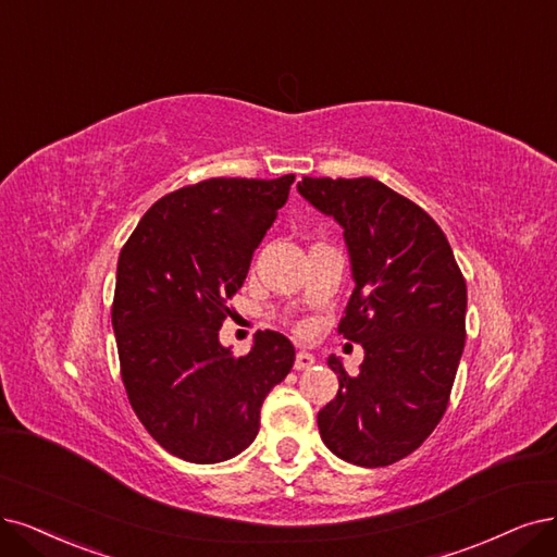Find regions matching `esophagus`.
Here are the masks:
<instances>
[{
    "instance_id": "obj_1",
    "label": "esophagus",
    "mask_w": 557,
    "mask_h": 557,
    "mask_svg": "<svg viewBox=\"0 0 557 557\" xmlns=\"http://www.w3.org/2000/svg\"><path fill=\"white\" fill-rule=\"evenodd\" d=\"M314 362H317V358H314L312 354H307V351H298V354H296V362H294V369H296V372H302V369H310Z\"/></svg>"
}]
</instances>
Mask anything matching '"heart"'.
<instances>
[{"mask_svg":"<svg viewBox=\"0 0 557 557\" xmlns=\"http://www.w3.org/2000/svg\"><path fill=\"white\" fill-rule=\"evenodd\" d=\"M296 331H298V333H305V331H307V325H305V323H298V325H296Z\"/></svg>","mask_w":557,"mask_h":557,"instance_id":"obj_1","label":"heart"}]
</instances>
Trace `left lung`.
<instances>
[{
    "label": "left lung",
    "instance_id": "left-lung-1",
    "mask_svg": "<svg viewBox=\"0 0 557 557\" xmlns=\"http://www.w3.org/2000/svg\"><path fill=\"white\" fill-rule=\"evenodd\" d=\"M298 193L344 226L356 289L339 335L362 344L356 376L331 356L337 397L319 434L339 459L381 468L441 422L466 344V280L436 220L381 181L302 176Z\"/></svg>",
    "mask_w": 557,
    "mask_h": 557
}]
</instances>
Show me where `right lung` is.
<instances>
[{"label":"right lung","mask_w":557,"mask_h":557,"mask_svg":"<svg viewBox=\"0 0 557 557\" xmlns=\"http://www.w3.org/2000/svg\"><path fill=\"white\" fill-rule=\"evenodd\" d=\"M294 174L206 178L158 199L123 245L112 325L144 429L193 463L236 457L259 434L265 395L292 372L294 344L259 331L234 358L220 327L252 255L289 199Z\"/></svg>","instance_id":"obj_1"}]
</instances>
